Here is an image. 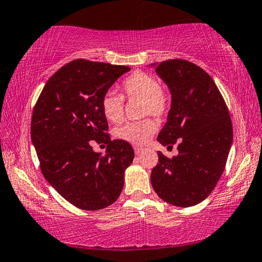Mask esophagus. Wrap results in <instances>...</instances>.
Listing matches in <instances>:
<instances>
[{"label": "esophagus", "mask_w": 262, "mask_h": 262, "mask_svg": "<svg viewBox=\"0 0 262 262\" xmlns=\"http://www.w3.org/2000/svg\"><path fill=\"white\" fill-rule=\"evenodd\" d=\"M134 152L135 154H140L141 152H143L142 147H134Z\"/></svg>", "instance_id": "obj_1"}]
</instances>
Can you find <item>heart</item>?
Wrapping results in <instances>:
<instances>
[{
    "label": "heart",
    "instance_id": "1",
    "mask_svg": "<svg viewBox=\"0 0 262 262\" xmlns=\"http://www.w3.org/2000/svg\"><path fill=\"white\" fill-rule=\"evenodd\" d=\"M124 96L128 99H141L140 113L141 116L153 115L163 117L169 108V96L156 77L149 73L136 71L128 76L121 84ZM103 115L109 122L120 123L124 117V99L121 95L108 91L101 99ZM157 132V123L152 119H145L136 122H128L115 130V138L132 145H145Z\"/></svg>",
    "mask_w": 262,
    "mask_h": 262
}]
</instances>
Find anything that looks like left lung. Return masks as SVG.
Returning <instances> with one entry per match:
<instances>
[{
  "label": "left lung",
  "instance_id": "obj_1",
  "mask_svg": "<svg viewBox=\"0 0 262 262\" xmlns=\"http://www.w3.org/2000/svg\"><path fill=\"white\" fill-rule=\"evenodd\" d=\"M171 93L167 122L158 135L163 146L178 143L172 159L158 152L150 183L161 200L193 206L211 193L226 167L233 124L229 110L211 77L184 59L152 64Z\"/></svg>",
  "mask_w": 262,
  "mask_h": 262
}]
</instances>
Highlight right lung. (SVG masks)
I'll use <instances>...</instances> for the list:
<instances>
[{"mask_svg": "<svg viewBox=\"0 0 262 262\" xmlns=\"http://www.w3.org/2000/svg\"><path fill=\"white\" fill-rule=\"evenodd\" d=\"M130 68L77 59L58 70L33 109L31 138L40 168L57 192L77 208L99 210L121 194L134 149L110 140L101 99ZM106 143V156L93 152L92 140Z\"/></svg>", "mask_w": 262, "mask_h": 262, "instance_id": "1", "label": "right lung"}]
</instances>
